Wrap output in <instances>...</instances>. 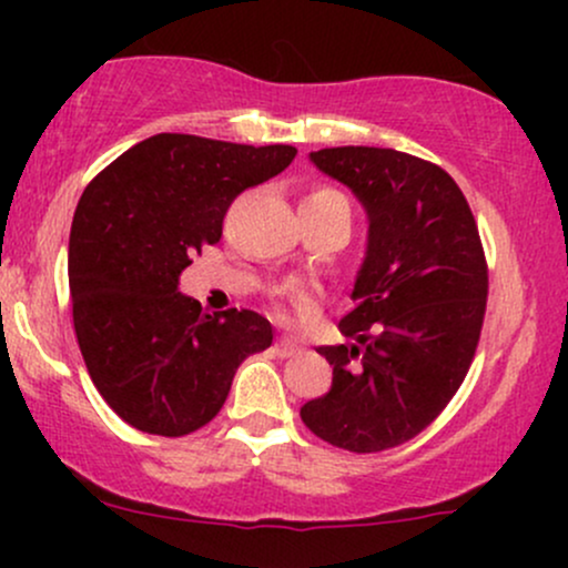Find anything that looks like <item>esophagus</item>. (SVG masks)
<instances>
[{
  "mask_svg": "<svg viewBox=\"0 0 568 568\" xmlns=\"http://www.w3.org/2000/svg\"><path fill=\"white\" fill-rule=\"evenodd\" d=\"M298 349H302V347H298V344L293 342V338H285V336H283V338H277V342H275L277 357H293Z\"/></svg>",
  "mask_w": 568,
  "mask_h": 568,
  "instance_id": "obj_1",
  "label": "esophagus"
}]
</instances>
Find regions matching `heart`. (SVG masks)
Listing matches in <instances>:
<instances>
[{
    "label": "heart",
    "instance_id": "1",
    "mask_svg": "<svg viewBox=\"0 0 568 568\" xmlns=\"http://www.w3.org/2000/svg\"><path fill=\"white\" fill-rule=\"evenodd\" d=\"M336 202H344V205H347V200H344L342 194L336 192V189L321 186V189H312V192L304 197L302 205H306V207H325V205H336Z\"/></svg>",
    "mask_w": 568,
    "mask_h": 568
}]
</instances>
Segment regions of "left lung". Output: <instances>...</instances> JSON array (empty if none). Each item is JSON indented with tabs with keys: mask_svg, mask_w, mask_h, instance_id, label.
<instances>
[{
	"mask_svg": "<svg viewBox=\"0 0 568 568\" xmlns=\"http://www.w3.org/2000/svg\"><path fill=\"white\" fill-rule=\"evenodd\" d=\"M310 160L368 213V251L338 328L355 344L317 352L334 384L304 403L317 438L355 454L400 446L448 406L478 349L488 266L478 224L435 162L379 146H334Z\"/></svg>",
	"mask_w": 568,
	"mask_h": 568,
	"instance_id": "left-lung-1",
	"label": "left lung"
}]
</instances>
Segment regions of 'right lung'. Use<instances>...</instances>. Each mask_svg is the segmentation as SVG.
<instances>
[{
	"instance_id": "right-lung-1",
	"label": "right lung",
	"mask_w": 568,
	"mask_h": 568,
	"mask_svg": "<svg viewBox=\"0 0 568 568\" xmlns=\"http://www.w3.org/2000/svg\"><path fill=\"white\" fill-rule=\"evenodd\" d=\"M285 143L160 133L84 186L69 237V291L84 366L130 427L181 438L224 406L234 371L272 344L253 310L205 315L179 275L216 245L232 200L283 173Z\"/></svg>"
}]
</instances>
